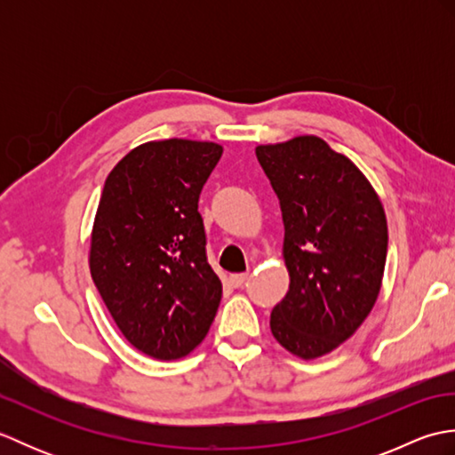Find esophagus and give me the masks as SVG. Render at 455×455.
Masks as SVG:
<instances>
[{"label": "esophagus", "instance_id": "obj_1", "mask_svg": "<svg viewBox=\"0 0 455 455\" xmlns=\"http://www.w3.org/2000/svg\"><path fill=\"white\" fill-rule=\"evenodd\" d=\"M246 279H248L246 274H233V275L228 277V282H230V285H233V287H243L246 283Z\"/></svg>", "mask_w": 455, "mask_h": 455}]
</instances>
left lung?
<instances>
[{
	"mask_svg": "<svg viewBox=\"0 0 455 455\" xmlns=\"http://www.w3.org/2000/svg\"><path fill=\"white\" fill-rule=\"evenodd\" d=\"M256 156L282 207L291 279L269 328L287 352L315 360L371 313L387 259V219L371 183L323 139L262 144Z\"/></svg>",
	"mask_w": 455,
	"mask_h": 455,
	"instance_id": "8db88e82",
	"label": "left lung"
}]
</instances>
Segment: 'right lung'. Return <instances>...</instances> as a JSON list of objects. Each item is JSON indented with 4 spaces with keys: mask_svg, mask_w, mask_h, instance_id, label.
Returning a JSON list of instances; mask_svg holds the SVG:
<instances>
[{
    "mask_svg": "<svg viewBox=\"0 0 455 455\" xmlns=\"http://www.w3.org/2000/svg\"><path fill=\"white\" fill-rule=\"evenodd\" d=\"M220 154L215 142L152 140L105 180L90 272L123 336L156 360L196 350L217 315L222 285L197 203Z\"/></svg>",
    "mask_w": 455,
    "mask_h": 455,
    "instance_id": "add662e5",
    "label": "right lung"
}]
</instances>
